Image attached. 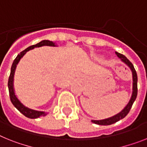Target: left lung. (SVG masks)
<instances>
[{
    "label": "left lung",
    "instance_id": "obj_1",
    "mask_svg": "<svg viewBox=\"0 0 147 147\" xmlns=\"http://www.w3.org/2000/svg\"><path fill=\"white\" fill-rule=\"evenodd\" d=\"M115 53L116 55H117V56L124 63L126 64L127 66L130 68L131 71L132 72V94H131V98L130 100H129V103L127 104V105L125 106V108L122 110V111L118 113L117 114L111 117L107 118V119H100V120H93V119H92V120H91V122H92V123H95V124H97V125H111V124H113V123L118 122L119 120H120V119H123V118L125 117V116L129 113V112L130 111L131 108V106H132L133 103H134V102L135 101V99H136L137 95H138V76H137V72L136 71H135V69H134L133 64L126 58V57L125 56H124V55H122V54H119V53L117 52V51H116Z\"/></svg>",
    "mask_w": 147,
    "mask_h": 147
}]
</instances>
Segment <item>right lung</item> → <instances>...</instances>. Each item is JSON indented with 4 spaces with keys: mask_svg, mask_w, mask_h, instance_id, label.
I'll use <instances>...</instances> for the list:
<instances>
[{
    "mask_svg": "<svg viewBox=\"0 0 147 147\" xmlns=\"http://www.w3.org/2000/svg\"><path fill=\"white\" fill-rule=\"evenodd\" d=\"M45 45H47V46H56L55 43L53 42L49 41V40H42V41L37 43V44H36V45L28 47V48H27L25 50L22 51L19 55H18V56L16 57V59H15L14 61H13V65H12V67H11L10 75H9V77L8 80V88L11 102H12L13 105H14L15 107H16V108L23 114V115H24L25 117H27L28 118H30V119H36V118L41 117H44V116L46 115L47 113H45V111H39L30 109V108L24 106L20 101L18 100V98H17V96H16V93H15L14 91V87H13L14 74L15 71H16V69L17 64L18 63L19 60H21V58H22V57L25 55L27 51L31 50V49H34V48H36V47L38 48V47L45 46Z\"/></svg>",
    "mask_w": 147,
    "mask_h": 147,
    "instance_id": "right-lung-1",
    "label": "right lung"
}]
</instances>
